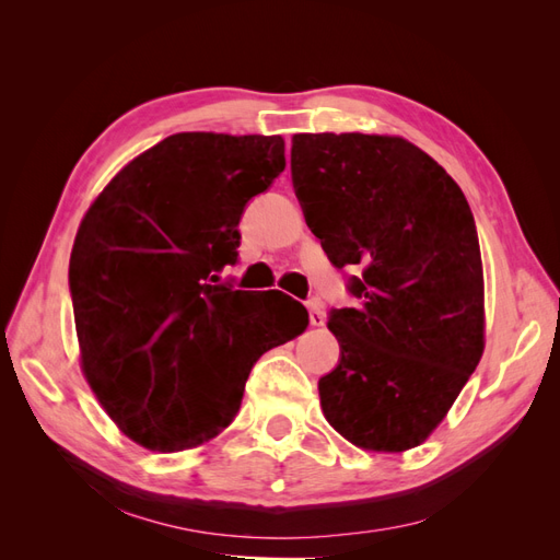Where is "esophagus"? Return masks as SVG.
<instances>
[{"instance_id":"esophagus-1","label":"esophagus","mask_w":560,"mask_h":560,"mask_svg":"<svg viewBox=\"0 0 560 560\" xmlns=\"http://www.w3.org/2000/svg\"><path fill=\"white\" fill-rule=\"evenodd\" d=\"M308 315H311V325L313 327H322L325 325V311H322V306L317 301H311L308 303Z\"/></svg>"}]
</instances>
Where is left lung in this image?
<instances>
[{"label": "left lung", "instance_id": "8db88e82", "mask_svg": "<svg viewBox=\"0 0 560 560\" xmlns=\"http://www.w3.org/2000/svg\"><path fill=\"white\" fill-rule=\"evenodd\" d=\"M292 182L334 266H360V308L327 327L341 362L317 383L350 444L401 453L436 430L486 346L479 235L460 186L397 135L301 132Z\"/></svg>", "mask_w": 560, "mask_h": 560}]
</instances>
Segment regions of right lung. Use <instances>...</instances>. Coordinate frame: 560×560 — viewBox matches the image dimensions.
<instances>
[{
  "label": "right lung",
  "mask_w": 560,
  "mask_h": 560,
  "mask_svg": "<svg viewBox=\"0 0 560 560\" xmlns=\"http://www.w3.org/2000/svg\"><path fill=\"white\" fill-rule=\"evenodd\" d=\"M282 171L280 135L177 132L83 214L70 259L81 371L135 444H208L238 413L254 362L308 327L282 292L212 284L238 259L247 200Z\"/></svg>",
  "instance_id": "obj_1"
}]
</instances>
